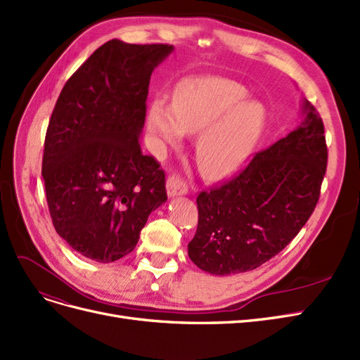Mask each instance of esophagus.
<instances>
[{"instance_id": "obj_1", "label": "esophagus", "mask_w": 360, "mask_h": 360, "mask_svg": "<svg viewBox=\"0 0 360 360\" xmlns=\"http://www.w3.org/2000/svg\"><path fill=\"white\" fill-rule=\"evenodd\" d=\"M166 188H167V195L169 197L185 195V194L188 193L187 185H185V182L179 176H176V175L169 176L167 184H166Z\"/></svg>"}]
</instances>
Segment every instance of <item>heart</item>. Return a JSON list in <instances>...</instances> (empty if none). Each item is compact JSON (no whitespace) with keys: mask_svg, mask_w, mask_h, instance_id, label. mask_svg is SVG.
Returning <instances> with one entry per match:
<instances>
[{"mask_svg":"<svg viewBox=\"0 0 360 360\" xmlns=\"http://www.w3.org/2000/svg\"><path fill=\"white\" fill-rule=\"evenodd\" d=\"M248 89L236 80L203 76L185 80L175 103L155 98L148 110V130L155 153L179 146L184 134H197L194 155L202 175L224 181L245 165L257 146L266 110L248 100Z\"/></svg>","mask_w":360,"mask_h":360,"instance_id":"obj_1","label":"heart"}]
</instances>
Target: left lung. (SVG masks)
I'll list each match as a JSON object with an SVG mask.
<instances>
[{"label": "left lung", "mask_w": 360, "mask_h": 360, "mask_svg": "<svg viewBox=\"0 0 360 360\" xmlns=\"http://www.w3.org/2000/svg\"><path fill=\"white\" fill-rule=\"evenodd\" d=\"M304 121L262 150L239 176L197 197L199 224L188 256L212 275L259 268L284 250L319 202L328 165L324 127L308 100Z\"/></svg>", "instance_id": "obj_1"}]
</instances>
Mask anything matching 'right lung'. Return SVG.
<instances>
[{
    "instance_id": "right-lung-1",
    "label": "right lung",
    "mask_w": 360,
    "mask_h": 360,
    "mask_svg": "<svg viewBox=\"0 0 360 360\" xmlns=\"http://www.w3.org/2000/svg\"><path fill=\"white\" fill-rule=\"evenodd\" d=\"M170 44L113 39L67 80L46 131L41 175L56 233L98 263L136 248L167 200L165 172L141 139L149 79Z\"/></svg>"
}]
</instances>
